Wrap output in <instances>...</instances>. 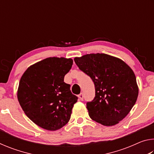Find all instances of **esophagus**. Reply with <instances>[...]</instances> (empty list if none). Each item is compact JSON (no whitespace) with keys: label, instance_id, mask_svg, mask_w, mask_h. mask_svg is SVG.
Wrapping results in <instances>:
<instances>
[{"label":"esophagus","instance_id":"34e87169","mask_svg":"<svg viewBox=\"0 0 154 154\" xmlns=\"http://www.w3.org/2000/svg\"><path fill=\"white\" fill-rule=\"evenodd\" d=\"M78 97H79V98L81 100H83V94H80L78 95Z\"/></svg>","mask_w":154,"mask_h":154}]
</instances>
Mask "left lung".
Wrapping results in <instances>:
<instances>
[{"mask_svg":"<svg viewBox=\"0 0 154 154\" xmlns=\"http://www.w3.org/2000/svg\"><path fill=\"white\" fill-rule=\"evenodd\" d=\"M74 60L95 85V97L86 104L90 118L106 126L118 124L137 100L139 87L133 71L122 60L105 54H86Z\"/></svg>","mask_w":154,"mask_h":154,"instance_id":"8db88e82","label":"left lung"}]
</instances>
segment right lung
Returning <instances> with one entry per match:
<instances>
[{"label":"right lung","instance_id":"right-lung-1","mask_svg":"<svg viewBox=\"0 0 154 154\" xmlns=\"http://www.w3.org/2000/svg\"><path fill=\"white\" fill-rule=\"evenodd\" d=\"M72 62L71 58L50 57L31 65L21 77L20 105L28 118L43 129L59 130L70 120L78 98L64 78Z\"/></svg>","mask_w":154,"mask_h":154}]
</instances>
